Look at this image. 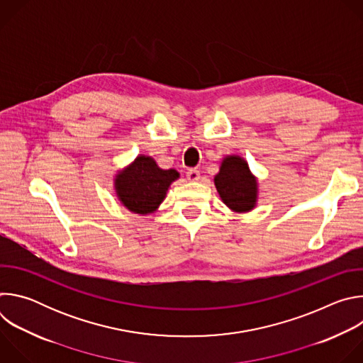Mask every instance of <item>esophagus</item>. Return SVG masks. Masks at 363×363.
Wrapping results in <instances>:
<instances>
[{"mask_svg": "<svg viewBox=\"0 0 363 363\" xmlns=\"http://www.w3.org/2000/svg\"><path fill=\"white\" fill-rule=\"evenodd\" d=\"M199 177H201V175H199V171L195 169V168H191V169L186 171V178H188L189 181H192V182H194V181H198Z\"/></svg>", "mask_w": 363, "mask_h": 363, "instance_id": "34e87169", "label": "esophagus"}]
</instances>
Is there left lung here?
Returning a JSON list of instances; mask_svg holds the SVG:
<instances>
[{"label":"left lung","mask_w":363,"mask_h":363,"mask_svg":"<svg viewBox=\"0 0 363 363\" xmlns=\"http://www.w3.org/2000/svg\"><path fill=\"white\" fill-rule=\"evenodd\" d=\"M214 182L221 199L233 211L245 213L255 206L257 181L242 158L234 155L224 158Z\"/></svg>","instance_id":"8db88e82"}]
</instances>
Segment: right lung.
I'll return each instance as SVG.
<instances>
[{"mask_svg": "<svg viewBox=\"0 0 363 363\" xmlns=\"http://www.w3.org/2000/svg\"><path fill=\"white\" fill-rule=\"evenodd\" d=\"M179 178L175 169H161L150 157L140 155L115 179L116 194L126 208L135 214L157 211L169 185Z\"/></svg>", "mask_w": 363, "mask_h": 363, "instance_id": "add662e5", "label": "right lung"}]
</instances>
